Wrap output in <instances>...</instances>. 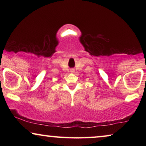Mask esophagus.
I'll return each instance as SVG.
<instances>
[{
  "mask_svg": "<svg viewBox=\"0 0 146 146\" xmlns=\"http://www.w3.org/2000/svg\"><path fill=\"white\" fill-rule=\"evenodd\" d=\"M74 72H75V70L74 69H71L70 70V72L71 73H74Z\"/></svg>",
  "mask_w": 146,
  "mask_h": 146,
  "instance_id": "1",
  "label": "esophagus"
}]
</instances>
